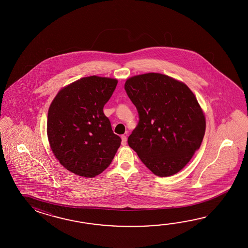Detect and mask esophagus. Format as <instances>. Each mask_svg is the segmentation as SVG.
Listing matches in <instances>:
<instances>
[{
    "mask_svg": "<svg viewBox=\"0 0 248 248\" xmlns=\"http://www.w3.org/2000/svg\"><path fill=\"white\" fill-rule=\"evenodd\" d=\"M122 145H126V136H122Z\"/></svg>",
    "mask_w": 248,
    "mask_h": 248,
    "instance_id": "34e87169",
    "label": "esophagus"
}]
</instances>
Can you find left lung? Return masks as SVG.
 <instances>
[{
    "label": "left lung",
    "mask_w": 248,
    "mask_h": 248,
    "mask_svg": "<svg viewBox=\"0 0 248 248\" xmlns=\"http://www.w3.org/2000/svg\"><path fill=\"white\" fill-rule=\"evenodd\" d=\"M125 90L139 116L128 145L153 174L178 173L201 147L206 130L195 95L185 83L154 73L126 79Z\"/></svg>",
    "instance_id": "obj_1"
}]
</instances>
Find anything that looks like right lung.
<instances>
[{"instance_id":"obj_1","label":"right lung","mask_w":248,"mask_h":248,"mask_svg":"<svg viewBox=\"0 0 248 248\" xmlns=\"http://www.w3.org/2000/svg\"><path fill=\"white\" fill-rule=\"evenodd\" d=\"M118 80L90 76L58 92L47 112V134L58 161L72 173L94 177L107 169L122 139L111 128L104 106Z\"/></svg>"}]
</instances>
